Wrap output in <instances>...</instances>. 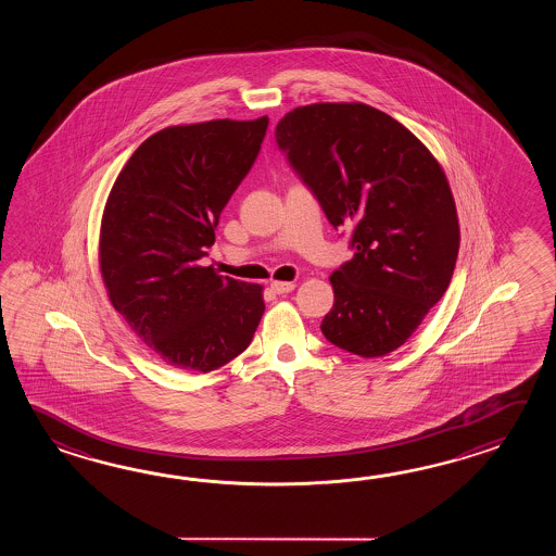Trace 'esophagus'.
Here are the masks:
<instances>
[{"label": "esophagus", "mask_w": 556, "mask_h": 556, "mask_svg": "<svg viewBox=\"0 0 556 556\" xmlns=\"http://www.w3.org/2000/svg\"><path fill=\"white\" fill-rule=\"evenodd\" d=\"M274 294H288L294 290V282H273L270 283Z\"/></svg>", "instance_id": "1"}]
</instances>
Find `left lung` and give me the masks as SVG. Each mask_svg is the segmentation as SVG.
Segmentation results:
<instances>
[{"label": "left lung", "mask_w": 556, "mask_h": 556, "mask_svg": "<svg viewBox=\"0 0 556 556\" xmlns=\"http://www.w3.org/2000/svg\"><path fill=\"white\" fill-rule=\"evenodd\" d=\"M288 165L354 258L331 274L328 342L379 357L397 350L445 294L459 223L438 161L400 121L364 103L298 106L276 127Z\"/></svg>", "instance_id": "obj_1"}]
</instances>
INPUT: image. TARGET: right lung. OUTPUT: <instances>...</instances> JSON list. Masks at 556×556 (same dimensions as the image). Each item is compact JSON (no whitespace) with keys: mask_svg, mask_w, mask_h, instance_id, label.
<instances>
[{"mask_svg":"<svg viewBox=\"0 0 556 556\" xmlns=\"http://www.w3.org/2000/svg\"><path fill=\"white\" fill-rule=\"evenodd\" d=\"M266 129L268 117L159 130L130 154L109 194L99 242L109 300L166 366L218 369L258 328L261 286L201 261Z\"/></svg>","mask_w":556,"mask_h":556,"instance_id":"1","label":"right lung"}]
</instances>
